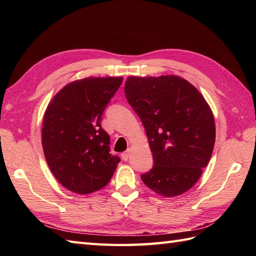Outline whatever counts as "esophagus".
<instances>
[{
	"instance_id": "1",
	"label": "esophagus",
	"mask_w": 256,
	"mask_h": 256,
	"mask_svg": "<svg viewBox=\"0 0 256 256\" xmlns=\"http://www.w3.org/2000/svg\"><path fill=\"white\" fill-rule=\"evenodd\" d=\"M131 152H132L131 148H128L126 152H124V153L122 154V158L124 160H128L130 158V156H131Z\"/></svg>"
}]
</instances>
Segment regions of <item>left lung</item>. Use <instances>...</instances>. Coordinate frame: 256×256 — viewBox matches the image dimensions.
<instances>
[{
  "instance_id": "left-lung-1",
  "label": "left lung",
  "mask_w": 256,
  "mask_h": 256,
  "mask_svg": "<svg viewBox=\"0 0 256 256\" xmlns=\"http://www.w3.org/2000/svg\"><path fill=\"white\" fill-rule=\"evenodd\" d=\"M125 96L142 121L154 166L140 176L165 198L192 188L208 165L216 142L214 116L204 96L175 74L125 81Z\"/></svg>"
}]
</instances>
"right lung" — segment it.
<instances>
[{"instance_id":"obj_1","label":"right lung","mask_w":256,"mask_h":256,"mask_svg":"<svg viewBox=\"0 0 256 256\" xmlns=\"http://www.w3.org/2000/svg\"><path fill=\"white\" fill-rule=\"evenodd\" d=\"M123 77H88L64 86L48 103L42 145L52 175L78 194L106 187L120 158L110 154L101 118Z\"/></svg>"}]
</instances>
